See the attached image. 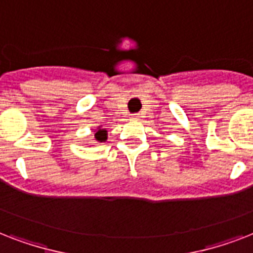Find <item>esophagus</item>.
Listing matches in <instances>:
<instances>
[{
    "label": "esophagus",
    "instance_id": "1",
    "mask_svg": "<svg viewBox=\"0 0 253 253\" xmlns=\"http://www.w3.org/2000/svg\"><path fill=\"white\" fill-rule=\"evenodd\" d=\"M138 118H139L138 114H132V115H131V119H134V121H135V119H138Z\"/></svg>",
    "mask_w": 253,
    "mask_h": 253
}]
</instances>
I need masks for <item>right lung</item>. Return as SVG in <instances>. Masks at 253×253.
<instances>
[{
    "instance_id": "add662e5",
    "label": "right lung",
    "mask_w": 253,
    "mask_h": 253,
    "mask_svg": "<svg viewBox=\"0 0 253 253\" xmlns=\"http://www.w3.org/2000/svg\"><path fill=\"white\" fill-rule=\"evenodd\" d=\"M94 136L98 142H105L106 140V130L105 128H98Z\"/></svg>"
}]
</instances>
